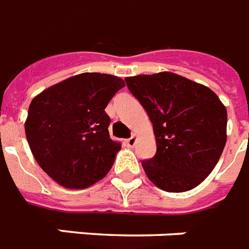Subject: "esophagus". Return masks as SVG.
<instances>
[{
  "label": "esophagus",
  "mask_w": 249,
  "mask_h": 249,
  "mask_svg": "<svg viewBox=\"0 0 249 249\" xmlns=\"http://www.w3.org/2000/svg\"><path fill=\"white\" fill-rule=\"evenodd\" d=\"M136 141H137V137L135 136V135H132V136L130 137V139H127V145L130 146V148H134L135 145H136Z\"/></svg>",
  "instance_id": "34e87169"
}]
</instances>
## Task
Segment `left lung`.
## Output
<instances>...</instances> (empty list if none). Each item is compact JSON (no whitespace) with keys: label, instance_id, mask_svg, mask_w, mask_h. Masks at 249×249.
Returning a JSON list of instances; mask_svg holds the SVG:
<instances>
[{"label":"left lung","instance_id":"1","mask_svg":"<svg viewBox=\"0 0 249 249\" xmlns=\"http://www.w3.org/2000/svg\"><path fill=\"white\" fill-rule=\"evenodd\" d=\"M124 81L148 113L156 135V156L141 162L149 180L170 193L198 186L225 148V105L207 86L171 71Z\"/></svg>","mask_w":249,"mask_h":249}]
</instances>
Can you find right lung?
Instances as JSON below:
<instances>
[{
	"instance_id": "right-lung-1",
	"label": "right lung",
	"mask_w": 249,
	"mask_h": 249,
	"mask_svg": "<svg viewBox=\"0 0 249 249\" xmlns=\"http://www.w3.org/2000/svg\"><path fill=\"white\" fill-rule=\"evenodd\" d=\"M124 87L122 78L81 73L32 100L25 135L39 167L57 184L85 189L108 174L121 144L109 136L105 108Z\"/></svg>"
}]
</instances>
